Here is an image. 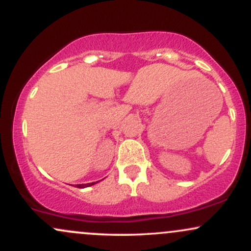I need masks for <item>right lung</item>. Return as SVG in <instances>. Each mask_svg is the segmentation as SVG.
<instances>
[{
	"label": "right lung",
	"instance_id": "obj_1",
	"mask_svg": "<svg viewBox=\"0 0 251 251\" xmlns=\"http://www.w3.org/2000/svg\"><path fill=\"white\" fill-rule=\"evenodd\" d=\"M98 181H93V183H87V184H77L76 185V188H79V189H83V188H88V186H92V185H94V184H97Z\"/></svg>",
	"mask_w": 251,
	"mask_h": 251
}]
</instances>
